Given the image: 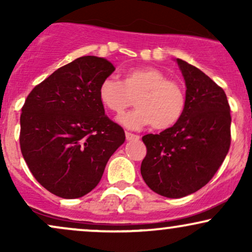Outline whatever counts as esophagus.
Wrapping results in <instances>:
<instances>
[{
  "label": "esophagus",
  "mask_w": 252,
  "mask_h": 252,
  "mask_svg": "<svg viewBox=\"0 0 252 252\" xmlns=\"http://www.w3.org/2000/svg\"><path fill=\"white\" fill-rule=\"evenodd\" d=\"M126 138L128 141H136V140H140V136L138 135H135V134H131V132H126Z\"/></svg>",
  "instance_id": "obj_1"
}]
</instances>
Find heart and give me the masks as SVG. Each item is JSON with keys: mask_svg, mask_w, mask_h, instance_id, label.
<instances>
[{"mask_svg": "<svg viewBox=\"0 0 252 252\" xmlns=\"http://www.w3.org/2000/svg\"><path fill=\"white\" fill-rule=\"evenodd\" d=\"M100 103L120 116L134 103L136 108L121 118L126 128L150 124L156 130L174 126L186 110V94L176 82L155 67H132L124 72L123 82L108 77L98 86Z\"/></svg>", "mask_w": 252, "mask_h": 252, "instance_id": "1", "label": "heart"}]
</instances>
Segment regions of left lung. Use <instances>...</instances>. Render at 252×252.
<instances>
[{
  "label": "left lung",
  "mask_w": 252,
  "mask_h": 252,
  "mask_svg": "<svg viewBox=\"0 0 252 252\" xmlns=\"http://www.w3.org/2000/svg\"><path fill=\"white\" fill-rule=\"evenodd\" d=\"M186 84L181 120L160 134L144 135L147 155L141 174L152 190L182 198L209 182L227 155L231 115L226 94L209 76L176 59Z\"/></svg>",
  "instance_id": "left-lung-1"
}]
</instances>
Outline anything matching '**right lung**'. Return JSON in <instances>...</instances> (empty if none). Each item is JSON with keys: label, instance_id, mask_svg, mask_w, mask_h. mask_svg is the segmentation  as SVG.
<instances>
[{"label": "right lung", "instance_id": "obj_1", "mask_svg": "<svg viewBox=\"0 0 252 252\" xmlns=\"http://www.w3.org/2000/svg\"><path fill=\"white\" fill-rule=\"evenodd\" d=\"M115 71L104 58L80 57L32 90L20 117V147L41 186L60 198L88 194L102 179L124 130L105 115L98 86Z\"/></svg>", "mask_w": 252, "mask_h": 252}]
</instances>
